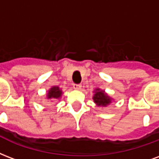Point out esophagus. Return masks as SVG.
<instances>
[{"label": "esophagus", "mask_w": 159, "mask_h": 159, "mask_svg": "<svg viewBox=\"0 0 159 159\" xmlns=\"http://www.w3.org/2000/svg\"><path fill=\"white\" fill-rule=\"evenodd\" d=\"M73 88L76 90H81L82 89V85L81 84H74L73 85Z\"/></svg>", "instance_id": "34e87169"}]
</instances>
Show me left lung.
Wrapping results in <instances>:
<instances>
[{
    "mask_svg": "<svg viewBox=\"0 0 159 159\" xmlns=\"http://www.w3.org/2000/svg\"><path fill=\"white\" fill-rule=\"evenodd\" d=\"M93 102L98 107H107L109 104L112 103L113 99L107 94L104 90H102L100 88H95L93 91Z\"/></svg>",
    "mask_w": 159,
    "mask_h": 159,
    "instance_id": "left-lung-1",
    "label": "left lung"
}]
</instances>
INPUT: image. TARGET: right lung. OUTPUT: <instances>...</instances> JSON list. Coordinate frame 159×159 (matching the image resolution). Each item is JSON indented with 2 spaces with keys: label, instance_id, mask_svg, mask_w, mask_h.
I'll use <instances>...</instances> for the list:
<instances>
[{
  "label": "right lung",
  "instance_id": "right-lung-1",
  "mask_svg": "<svg viewBox=\"0 0 159 159\" xmlns=\"http://www.w3.org/2000/svg\"><path fill=\"white\" fill-rule=\"evenodd\" d=\"M63 94V92L61 90V88H60L58 86H52V88L47 91V100H52V102L57 101L61 98V96Z\"/></svg>",
  "mask_w": 159,
  "mask_h": 159
}]
</instances>
